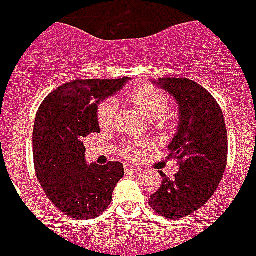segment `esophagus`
Listing matches in <instances>:
<instances>
[{
    "mask_svg": "<svg viewBox=\"0 0 256 256\" xmlns=\"http://www.w3.org/2000/svg\"><path fill=\"white\" fill-rule=\"evenodd\" d=\"M124 171H126V174H138V172H142V170L138 167H132V166H126Z\"/></svg>",
    "mask_w": 256,
    "mask_h": 256,
    "instance_id": "1",
    "label": "esophagus"
}]
</instances>
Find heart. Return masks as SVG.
<instances>
[{"mask_svg":"<svg viewBox=\"0 0 256 256\" xmlns=\"http://www.w3.org/2000/svg\"><path fill=\"white\" fill-rule=\"evenodd\" d=\"M130 101L146 118L154 121L160 118L168 109V100L162 90L151 85H140L132 89ZM118 113V102L116 98H108L100 104L97 110V120L101 128H109L116 121ZM132 158H138L140 150L132 147L128 150Z\"/></svg>","mask_w":256,"mask_h":256,"instance_id":"heart-1","label":"heart"}]
</instances>
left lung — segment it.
Listing matches in <instances>:
<instances>
[{
    "instance_id": "8db88e82",
    "label": "left lung",
    "mask_w": 256,
    "mask_h": 256,
    "mask_svg": "<svg viewBox=\"0 0 256 256\" xmlns=\"http://www.w3.org/2000/svg\"><path fill=\"white\" fill-rule=\"evenodd\" d=\"M154 84L174 97L178 106V132L168 146L176 159L174 178L160 172L162 186L150 198L158 214L182 218L209 201L228 162L225 118L213 96L188 78H163Z\"/></svg>"
}]
</instances>
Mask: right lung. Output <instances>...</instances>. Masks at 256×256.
I'll return each instance as SVG.
<instances>
[{
	"mask_svg": "<svg viewBox=\"0 0 256 256\" xmlns=\"http://www.w3.org/2000/svg\"><path fill=\"white\" fill-rule=\"evenodd\" d=\"M130 78L74 80L50 93L39 108L32 132L36 178L47 197L70 217L102 214L124 178V164L86 163L82 139L100 132L98 105L124 88Z\"/></svg>",
	"mask_w": 256,
	"mask_h": 256,
	"instance_id": "right-lung-1",
	"label": "right lung"
}]
</instances>
